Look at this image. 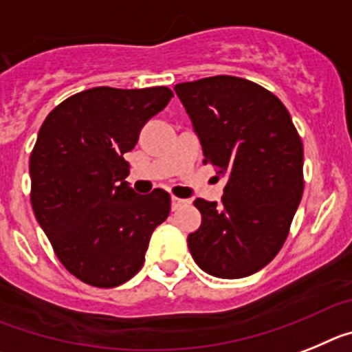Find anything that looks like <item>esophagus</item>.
Wrapping results in <instances>:
<instances>
[{
    "instance_id": "34e87169",
    "label": "esophagus",
    "mask_w": 352,
    "mask_h": 352,
    "mask_svg": "<svg viewBox=\"0 0 352 352\" xmlns=\"http://www.w3.org/2000/svg\"><path fill=\"white\" fill-rule=\"evenodd\" d=\"M189 201L188 200H182V198H177V197H172V209L173 210H179L180 207L188 206Z\"/></svg>"
}]
</instances>
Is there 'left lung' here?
I'll return each instance as SVG.
<instances>
[{"label":"left lung","instance_id":"8db88e82","mask_svg":"<svg viewBox=\"0 0 352 352\" xmlns=\"http://www.w3.org/2000/svg\"><path fill=\"white\" fill-rule=\"evenodd\" d=\"M177 96L200 136L204 164L227 175L221 201L195 200V262L218 278L261 271L282 250L305 189L303 143L273 91L235 76L180 83Z\"/></svg>","mask_w":352,"mask_h":352}]
</instances>
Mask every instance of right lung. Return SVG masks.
Listing matches in <instances>:
<instances>
[{"label":"right lung","mask_w":352,"mask_h":352,"mask_svg":"<svg viewBox=\"0 0 352 352\" xmlns=\"http://www.w3.org/2000/svg\"><path fill=\"white\" fill-rule=\"evenodd\" d=\"M172 97L168 87L90 88L58 104L38 131L30 155L33 212L58 261L88 285L131 280L170 214L164 189L134 193L124 154Z\"/></svg>","instance_id":"obj_1"}]
</instances>
